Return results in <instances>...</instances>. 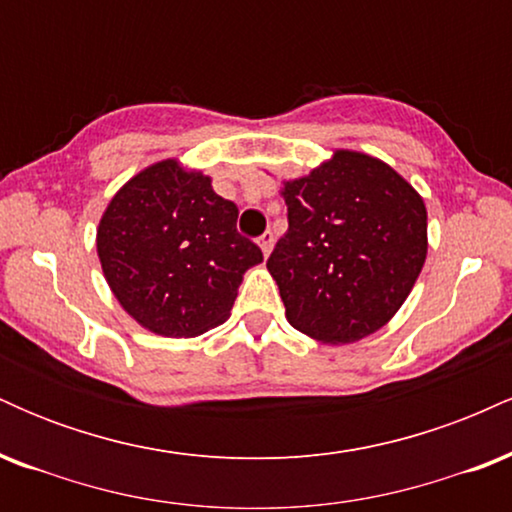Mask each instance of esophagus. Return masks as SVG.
Here are the masks:
<instances>
[{
    "label": "esophagus",
    "mask_w": 512,
    "mask_h": 512,
    "mask_svg": "<svg viewBox=\"0 0 512 512\" xmlns=\"http://www.w3.org/2000/svg\"><path fill=\"white\" fill-rule=\"evenodd\" d=\"M257 245L262 248V255L269 257V252H272L274 248V233L272 231H264L260 238H257Z\"/></svg>",
    "instance_id": "1"
}]
</instances>
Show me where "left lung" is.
Returning a JSON list of instances; mask_svg holds the SVG:
<instances>
[{"instance_id": "obj_1", "label": "left lung", "mask_w": 512, "mask_h": 512, "mask_svg": "<svg viewBox=\"0 0 512 512\" xmlns=\"http://www.w3.org/2000/svg\"><path fill=\"white\" fill-rule=\"evenodd\" d=\"M281 197L289 231L267 269L289 325L332 346L385 327L424 269V197L385 161L349 149L286 180Z\"/></svg>"}]
</instances>
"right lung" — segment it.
Wrapping results in <instances>:
<instances>
[{
    "label": "right lung",
    "mask_w": 512,
    "mask_h": 512,
    "mask_svg": "<svg viewBox=\"0 0 512 512\" xmlns=\"http://www.w3.org/2000/svg\"><path fill=\"white\" fill-rule=\"evenodd\" d=\"M238 207L202 170L163 158L129 178L96 231L103 276L122 310L161 337H197L231 315L262 250L236 231Z\"/></svg>",
    "instance_id": "right-lung-1"
}]
</instances>
